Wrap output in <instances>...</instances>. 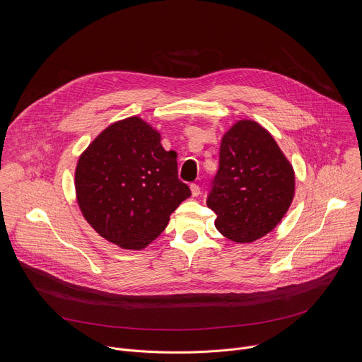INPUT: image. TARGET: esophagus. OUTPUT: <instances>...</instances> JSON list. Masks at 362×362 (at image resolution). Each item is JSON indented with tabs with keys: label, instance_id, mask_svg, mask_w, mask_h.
I'll use <instances>...</instances> for the list:
<instances>
[{
	"label": "esophagus",
	"instance_id": "esophagus-1",
	"mask_svg": "<svg viewBox=\"0 0 362 362\" xmlns=\"http://www.w3.org/2000/svg\"><path fill=\"white\" fill-rule=\"evenodd\" d=\"M190 190H192V196H199L200 194V186L196 183L190 185Z\"/></svg>",
	"mask_w": 362,
	"mask_h": 362
}]
</instances>
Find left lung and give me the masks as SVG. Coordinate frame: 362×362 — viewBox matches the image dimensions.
<instances>
[{"instance_id": "obj_1", "label": "left lung", "mask_w": 362, "mask_h": 362, "mask_svg": "<svg viewBox=\"0 0 362 362\" xmlns=\"http://www.w3.org/2000/svg\"><path fill=\"white\" fill-rule=\"evenodd\" d=\"M295 175L274 137L257 123L238 122L222 139L219 169L206 204L228 239L253 242L271 232L293 199Z\"/></svg>"}]
</instances>
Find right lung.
Wrapping results in <instances>:
<instances>
[{"instance_id": "right-lung-1", "label": "right lung", "mask_w": 362, "mask_h": 362, "mask_svg": "<svg viewBox=\"0 0 362 362\" xmlns=\"http://www.w3.org/2000/svg\"><path fill=\"white\" fill-rule=\"evenodd\" d=\"M76 192L86 221L109 242L143 249L168 226L192 192L177 176L175 151L139 117L109 126L81 154Z\"/></svg>"}]
</instances>
